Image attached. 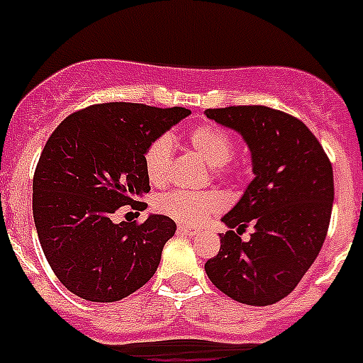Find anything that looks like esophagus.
Wrapping results in <instances>:
<instances>
[{
  "label": "esophagus",
  "mask_w": 363,
  "mask_h": 363,
  "mask_svg": "<svg viewBox=\"0 0 363 363\" xmlns=\"http://www.w3.org/2000/svg\"><path fill=\"white\" fill-rule=\"evenodd\" d=\"M178 230H179V233L189 234V236H194V234H198V230L194 229V227H191V225H179Z\"/></svg>",
  "instance_id": "1"
}]
</instances>
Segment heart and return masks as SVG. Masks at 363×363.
I'll use <instances>...</instances> for the list:
<instances>
[{"label": "heart", "instance_id": "1", "mask_svg": "<svg viewBox=\"0 0 363 363\" xmlns=\"http://www.w3.org/2000/svg\"><path fill=\"white\" fill-rule=\"evenodd\" d=\"M192 149L213 169H223L233 158L234 142L230 134L216 123H201L189 134ZM174 156V138L162 134L145 150V171L152 184H163L171 172ZM158 211L184 223L200 225L223 207V200L216 192H165L156 201Z\"/></svg>", "mask_w": 363, "mask_h": 363}]
</instances>
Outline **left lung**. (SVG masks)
<instances>
[{
    "label": "left lung",
    "instance_id": "1",
    "mask_svg": "<svg viewBox=\"0 0 363 363\" xmlns=\"http://www.w3.org/2000/svg\"><path fill=\"white\" fill-rule=\"evenodd\" d=\"M205 114L243 138L255 174L221 218L229 230L205 272L233 300L271 306L294 291L322 249L335 200L331 162L306 123L277 108L238 105ZM247 225L253 234L243 242Z\"/></svg>",
    "mask_w": 363,
    "mask_h": 363
}]
</instances>
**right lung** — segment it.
Here are the masks:
<instances>
[{"instance_id":"add662e5","label":"right lung","mask_w":363,"mask_h":363,"mask_svg":"<svg viewBox=\"0 0 363 363\" xmlns=\"http://www.w3.org/2000/svg\"><path fill=\"white\" fill-rule=\"evenodd\" d=\"M189 114L114 101L74 112L50 134L34 172L32 213L45 258L72 294L118 301L152 278L176 223L163 214L116 223L114 214L125 205L147 209L145 150Z\"/></svg>"}]
</instances>
